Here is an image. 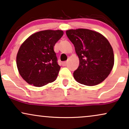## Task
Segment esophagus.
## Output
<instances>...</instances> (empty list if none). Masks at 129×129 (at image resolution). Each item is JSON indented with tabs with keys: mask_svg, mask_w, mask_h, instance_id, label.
I'll use <instances>...</instances> for the list:
<instances>
[{
	"mask_svg": "<svg viewBox=\"0 0 129 129\" xmlns=\"http://www.w3.org/2000/svg\"><path fill=\"white\" fill-rule=\"evenodd\" d=\"M67 64V62H62V66H66Z\"/></svg>",
	"mask_w": 129,
	"mask_h": 129,
	"instance_id": "obj_1",
	"label": "esophagus"
}]
</instances>
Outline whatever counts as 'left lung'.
Listing matches in <instances>:
<instances>
[{"instance_id":"1","label":"left lung","mask_w":129,"mask_h":129,"mask_svg":"<svg viewBox=\"0 0 129 129\" xmlns=\"http://www.w3.org/2000/svg\"><path fill=\"white\" fill-rule=\"evenodd\" d=\"M79 58V66L73 73L79 83L94 86L109 76L114 64L113 49L108 40L99 32L86 29L66 31Z\"/></svg>"}]
</instances>
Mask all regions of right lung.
<instances>
[{"mask_svg": "<svg viewBox=\"0 0 129 129\" xmlns=\"http://www.w3.org/2000/svg\"><path fill=\"white\" fill-rule=\"evenodd\" d=\"M63 34L60 30L40 31L20 46L17 66L20 76L29 84L41 87L56 80L60 67L53 47Z\"/></svg>", "mask_w": 129, "mask_h": 129, "instance_id": "1", "label": "right lung"}]
</instances>
